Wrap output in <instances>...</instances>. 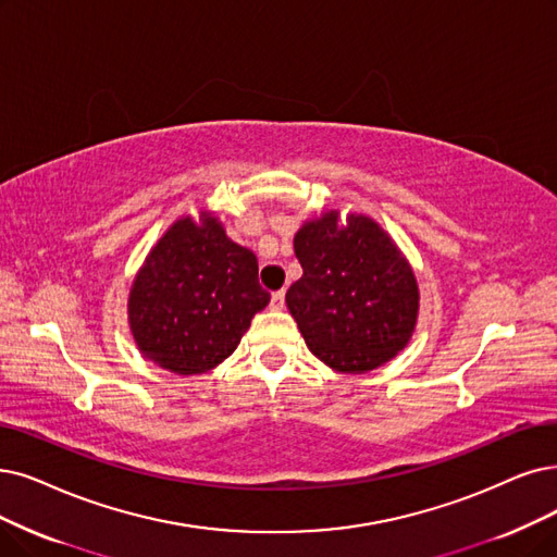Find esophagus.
<instances>
[{"label": "esophagus", "mask_w": 557, "mask_h": 557, "mask_svg": "<svg viewBox=\"0 0 557 557\" xmlns=\"http://www.w3.org/2000/svg\"><path fill=\"white\" fill-rule=\"evenodd\" d=\"M272 310H281L283 306H285V290H278V293H274L272 295Z\"/></svg>", "instance_id": "obj_1"}]
</instances>
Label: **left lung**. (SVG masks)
I'll list each match as a JSON object with an SVG mask.
<instances>
[{
    "label": "left lung",
    "instance_id": "8db88e82",
    "mask_svg": "<svg viewBox=\"0 0 557 557\" xmlns=\"http://www.w3.org/2000/svg\"><path fill=\"white\" fill-rule=\"evenodd\" d=\"M301 278L285 304L318 359L361 374L388 363L416 331L420 290L395 239L368 214L324 210L295 233Z\"/></svg>",
    "mask_w": 557,
    "mask_h": 557
}]
</instances>
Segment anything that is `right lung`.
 <instances>
[{
  "instance_id": "1",
  "label": "right lung",
  "mask_w": 557,
  "mask_h": 557,
  "mask_svg": "<svg viewBox=\"0 0 557 557\" xmlns=\"http://www.w3.org/2000/svg\"><path fill=\"white\" fill-rule=\"evenodd\" d=\"M270 304L258 258L210 210L175 219L132 281L127 324L144 359L173 374L224 363Z\"/></svg>"
}]
</instances>
